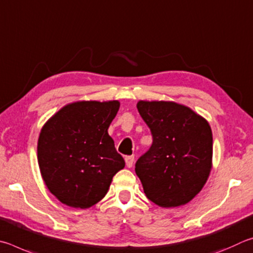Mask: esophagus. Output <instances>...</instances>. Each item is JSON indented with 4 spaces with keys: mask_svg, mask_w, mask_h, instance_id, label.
I'll use <instances>...</instances> for the list:
<instances>
[{
    "mask_svg": "<svg viewBox=\"0 0 253 253\" xmlns=\"http://www.w3.org/2000/svg\"><path fill=\"white\" fill-rule=\"evenodd\" d=\"M124 160H126V165L127 168H131L133 166V162H134V156H127L124 158Z\"/></svg>",
    "mask_w": 253,
    "mask_h": 253,
    "instance_id": "esophagus-1",
    "label": "esophagus"
}]
</instances>
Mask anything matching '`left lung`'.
I'll use <instances>...</instances> for the list:
<instances>
[{"instance_id":"8db88e82","label":"left lung","mask_w":253,"mask_h":253,"mask_svg":"<svg viewBox=\"0 0 253 253\" xmlns=\"http://www.w3.org/2000/svg\"><path fill=\"white\" fill-rule=\"evenodd\" d=\"M136 108L153 142L135 163L149 200L184 206L201 191L212 168V131L205 118L170 101H139Z\"/></svg>"}]
</instances>
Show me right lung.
<instances>
[{"instance_id":"1","label":"right lung","mask_w":253,"mask_h":253,"mask_svg":"<svg viewBox=\"0 0 253 253\" xmlns=\"http://www.w3.org/2000/svg\"><path fill=\"white\" fill-rule=\"evenodd\" d=\"M119 101H79L62 108L40 132L38 162L57 200L86 209L104 198L126 162L108 133Z\"/></svg>"}]
</instances>
